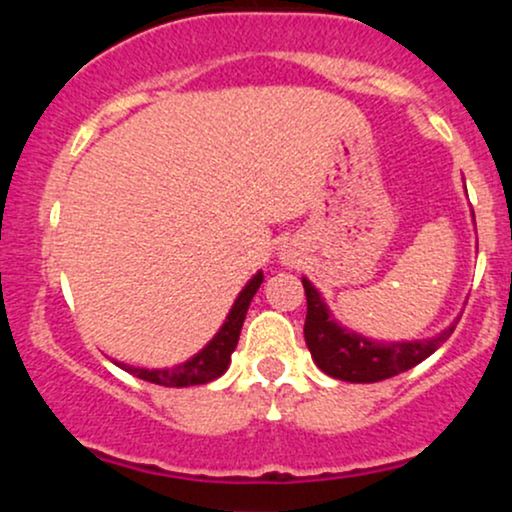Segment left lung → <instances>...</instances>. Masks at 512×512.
Here are the masks:
<instances>
[{
	"mask_svg": "<svg viewBox=\"0 0 512 512\" xmlns=\"http://www.w3.org/2000/svg\"><path fill=\"white\" fill-rule=\"evenodd\" d=\"M303 289L305 301H308V315H305L303 327L305 344L322 373L346 380V383H378V380L404 373L416 363L426 361L455 332V325H450L448 330L431 339L375 342V339L344 330L339 322H334L325 301L308 279H303Z\"/></svg>",
	"mask_w": 512,
	"mask_h": 512,
	"instance_id": "8db88e82",
	"label": "left lung"
}]
</instances>
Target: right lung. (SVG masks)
I'll return each mask as SVG.
<instances>
[{
    "label": "right lung",
    "mask_w": 512,
    "mask_h": 512,
    "mask_svg": "<svg viewBox=\"0 0 512 512\" xmlns=\"http://www.w3.org/2000/svg\"><path fill=\"white\" fill-rule=\"evenodd\" d=\"M262 272H257L252 279L245 284V289L240 291V296L233 303L231 313H228L226 322L221 325V330L216 332V337L204 346L199 354H195L190 361L180 363L173 368H134L127 363H117L127 373L137 375V378L149 380V383L163 385V387H187V385H204L216 380L219 375L226 373L228 363H231V354L236 351L240 330H243L245 313H248L252 296L262 284Z\"/></svg>",
    "instance_id": "1"
}]
</instances>
